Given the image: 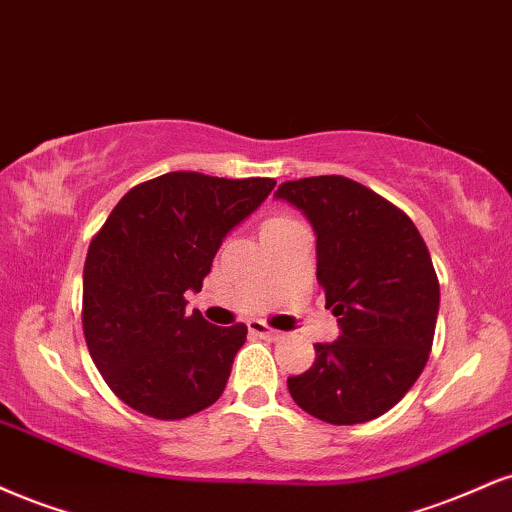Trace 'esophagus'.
<instances>
[{
    "mask_svg": "<svg viewBox=\"0 0 512 512\" xmlns=\"http://www.w3.org/2000/svg\"><path fill=\"white\" fill-rule=\"evenodd\" d=\"M248 329L252 331V334L255 336H262V338H269V341H279V338H283V334L281 331H276V329H272V326H267L264 322H250L248 324Z\"/></svg>",
    "mask_w": 512,
    "mask_h": 512,
    "instance_id": "34e87169",
    "label": "esophagus"
}]
</instances>
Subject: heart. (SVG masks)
Instances as JSON below:
<instances>
[{
	"label": "heart",
	"mask_w": 512,
	"mask_h": 512,
	"mask_svg": "<svg viewBox=\"0 0 512 512\" xmlns=\"http://www.w3.org/2000/svg\"><path fill=\"white\" fill-rule=\"evenodd\" d=\"M279 221H286V219H272V221H269V224H279Z\"/></svg>",
	"instance_id": "obj_1"
}]
</instances>
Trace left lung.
<instances>
[{
  "label": "left lung",
  "instance_id": "8db88e82",
  "mask_svg": "<svg viewBox=\"0 0 512 512\" xmlns=\"http://www.w3.org/2000/svg\"><path fill=\"white\" fill-rule=\"evenodd\" d=\"M276 200L305 214L317 236V281L341 336L317 343L307 372L288 377L295 403L329 424L391 410L429 360L439 279L408 214L346 176L281 183Z\"/></svg>",
  "mask_w": 512,
  "mask_h": 512
}]
</instances>
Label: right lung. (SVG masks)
<instances>
[{
    "instance_id": "right-lung-1",
    "label": "right lung",
    "mask_w": 512,
    "mask_h": 512,
    "mask_svg": "<svg viewBox=\"0 0 512 512\" xmlns=\"http://www.w3.org/2000/svg\"><path fill=\"white\" fill-rule=\"evenodd\" d=\"M274 178L174 171L121 197L92 238L83 269V334L123 403L183 420L217 403L248 326L186 312L219 245L267 200Z\"/></svg>"
}]
</instances>
